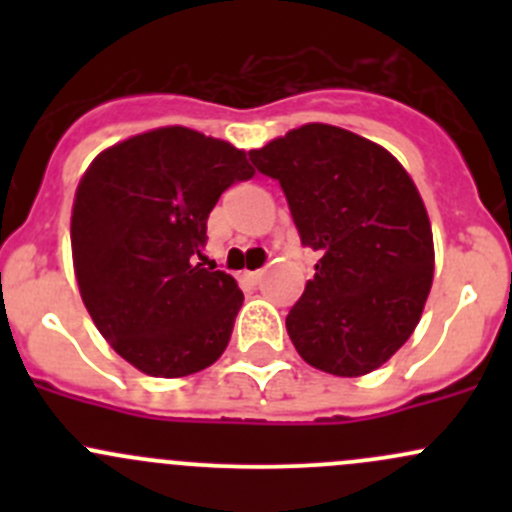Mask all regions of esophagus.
Wrapping results in <instances>:
<instances>
[{
    "mask_svg": "<svg viewBox=\"0 0 512 512\" xmlns=\"http://www.w3.org/2000/svg\"><path fill=\"white\" fill-rule=\"evenodd\" d=\"M262 275H265V270H252V272H245V280H247V285H252V287H255L257 282L262 280Z\"/></svg>",
    "mask_w": 512,
    "mask_h": 512,
    "instance_id": "esophagus-1",
    "label": "esophagus"
}]
</instances>
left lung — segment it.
Masks as SVG:
<instances>
[{"mask_svg":"<svg viewBox=\"0 0 512 512\" xmlns=\"http://www.w3.org/2000/svg\"><path fill=\"white\" fill-rule=\"evenodd\" d=\"M304 247L314 280L287 314L294 349L314 369L361 376L414 334L433 280V235L414 180L376 143L307 123L260 151Z\"/></svg>","mask_w":512,"mask_h":512,"instance_id":"left-lung-1","label":"left lung"}]
</instances>
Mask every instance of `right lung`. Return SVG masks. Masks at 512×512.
Instances as JSON below:
<instances>
[{
  "instance_id": "1",
  "label": "right lung",
  "mask_w": 512,
  "mask_h": 512,
  "mask_svg": "<svg viewBox=\"0 0 512 512\" xmlns=\"http://www.w3.org/2000/svg\"><path fill=\"white\" fill-rule=\"evenodd\" d=\"M245 153L183 126L108 148L81 178L71 213L76 282L91 319L148 376L215 364L242 307L235 277L205 267L208 215Z\"/></svg>"
}]
</instances>
